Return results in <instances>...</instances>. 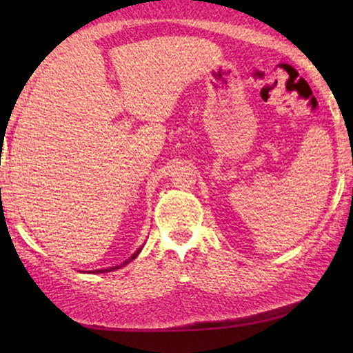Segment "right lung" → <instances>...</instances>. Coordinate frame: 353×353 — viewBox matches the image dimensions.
<instances>
[{"label":"right lung","instance_id":"add662e5","mask_svg":"<svg viewBox=\"0 0 353 353\" xmlns=\"http://www.w3.org/2000/svg\"><path fill=\"white\" fill-rule=\"evenodd\" d=\"M139 252H141V249H138V250H137V252H134V254L132 255V257H130V259L127 260V262H123L122 265H117V267H110V268H108V270H94V272H93V273H108V272H112V270H119V268H122V267H123V265H127L128 262H132V260H133V259H137V255H138Z\"/></svg>","mask_w":353,"mask_h":353}]
</instances>
